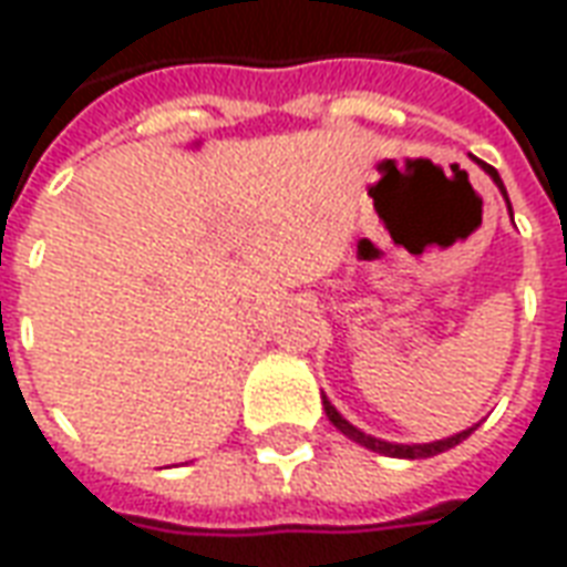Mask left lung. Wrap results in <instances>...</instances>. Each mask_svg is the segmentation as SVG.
<instances>
[{"mask_svg":"<svg viewBox=\"0 0 567 567\" xmlns=\"http://www.w3.org/2000/svg\"><path fill=\"white\" fill-rule=\"evenodd\" d=\"M480 164H483L485 174L495 179L497 188H501V195L507 198V188H504V183H501V176H497L495 167H492V164H485V162H480ZM507 207H509V200H507ZM323 409H327V419L332 421V424H336V427H339V431L344 433L348 440H354V443L367 445V449H372V452H379V455H388V457H433V455H440V452H449V449H455L461 440H467L470 433L476 431V427H470V431L455 433V436H449V440H436V443H415V445L384 443V440H375V436H369V433L357 431L351 421L341 419L339 412H336V405L327 400V393H323Z\"/></svg>","mask_w":567,"mask_h":567,"instance_id":"1","label":"left lung"}]
</instances>
